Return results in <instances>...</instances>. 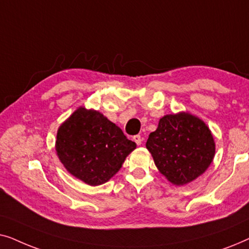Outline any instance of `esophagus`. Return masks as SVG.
<instances>
[{"instance_id": "obj_1", "label": "esophagus", "mask_w": 249, "mask_h": 249, "mask_svg": "<svg viewBox=\"0 0 249 249\" xmlns=\"http://www.w3.org/2000/svg\"><path fill=\"white\" fill-rule=\"evenodd\" d=\"M134 142H136V144L137 145H141L142 144V137L141 135H136V136H134Z\"/></svg>"}]
</instances>
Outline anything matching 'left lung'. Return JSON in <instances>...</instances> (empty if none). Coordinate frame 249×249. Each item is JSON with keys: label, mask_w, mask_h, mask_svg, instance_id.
Wrapping results in <instances>:
<instances>
[{"label": "left lung", "mask_w": 249, "mask_h": 249, "mask_svg": "<svg viewBox=\"0 0 249 249\" xmlns=\"http://www.w3.org/2000/svg\"><path fill=\"white\" fill-rule=\"evenodd\" d=\"M146 147L159 171L177 186L203 175L215 154V142L209 127L187 112L160 119L158 129L149 134Z\"/></svg>", "instance_id": "8db88e82"}]
</instances>
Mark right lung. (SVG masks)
<instances>
[{
  "mask_svg": "<svg viewBox=\"0 0 249 249\" xmlns=\"http://www.w3.org/2000/svg\"><path fill=\"white\" fill-rule=\"evenodd\" d=\"M136 148L118 125L98 111L79 107L56 134L60 161L76 178L90 186L108 181Z\"/></svg>",
  "mask_w": 249,
  "mask_h": 249,
  "instance_id": "add662e5",
  "label": "right lung"
}]
</instances>
